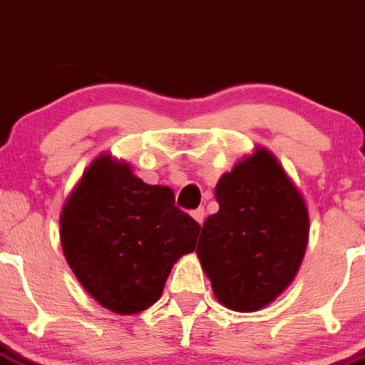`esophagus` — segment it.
I'll use <instances>...</instances> for the list:
<instances>
[{
    "label": "esophagus",
    "instance_id": "obj_1",
    "mask_svg": "<svg viewBox=\"0 0 365 365\" xmlns=\"http://www.w3.org/2000/svg\"><path fill=\"white\" fill-rule=\"evenodd\" d=\"M192 217L195 218V220L199 222L200 225H202V222H204V217H206V211H204V207H199V210L192 211Z\"/></svg>",
    "mask_w": 365,
    "mask_h": 365
}]
</instances>
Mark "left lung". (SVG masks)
Here are the masks:
<instances>
[{
    "label": "left lung",
    "mask_w": 365,
    "mask_h": 365,
    "mask_svg": "<svg viewBox=\"0 0 365 365\" xmlns=\"http://www.w3.org/2000/svg\"><path fill=\"white\" fill-rule=\"evenodd\" d=\"M218 211L204 222L197 256L215 297L258 312L297 276L310 235L299 192L276 155L256 147L215 186Z\"/></svg>",
    "instance_id": "8db88e82"
}]
</instances>
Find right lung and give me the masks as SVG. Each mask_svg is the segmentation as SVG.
Here are the masks:
<instances>
[{
  "label": "right lung",
  "mask_w": 365,
  "mask_h": 365,
  "mask_svg": "<svg viewBox=\"0 0 365 365\" xmlns=\"http://www.w3.org/2000/svg\"><path fill=\"white\" fill-rule=\"evenodd\" d=\"M66 262L107 310L133 315L161 297L180 256L195 249L200 225L173 206L168 186L147 185L109 152L82 173L61 211Z\"/></svg>",
  "instance_id": "add662e5"
}]
</instances>
